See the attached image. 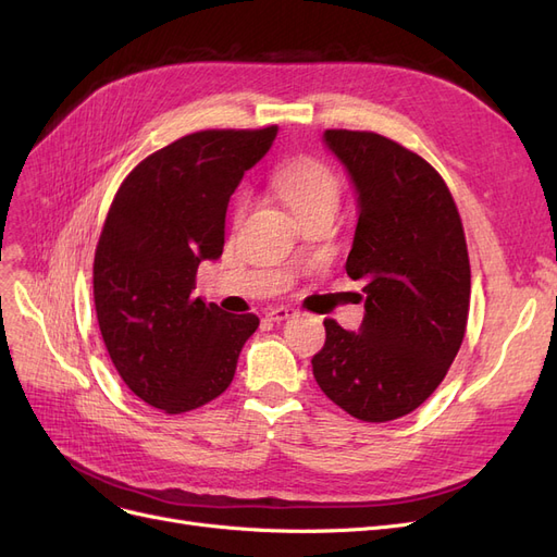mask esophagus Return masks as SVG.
I'll return each mask as SVG.
<instances>
[{"label":"esophagus","instance_id":"esophagus-1","mask_svg":"<svg viewBox=\"0 0 557 557\" xmlns=\"http://www.w3.org/2000/svg\"><path fill=\"white\" fill-rule=\"evenodd\" d=\"M297 311L295 309H290V307H276V309H272L267 313V320H272V323H283V320H288V318H293Z\"/></svg>","mask_w":557,"mask_h":557}]
</instances>
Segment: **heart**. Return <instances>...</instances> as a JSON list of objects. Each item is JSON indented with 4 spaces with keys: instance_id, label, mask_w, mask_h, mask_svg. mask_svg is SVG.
Returning a JSON list of instances; mask_svg holds the SVG:
<instances>
[{
    "instance_id": "b5f03b06",
    "label": "heart",
    "mask_w": 557,
    "mask_h": 557,
    "mask_svg": "<svg viewBox=\"0 0 557 557\" xmlns=\"http://www.w3.org/2000/svg\"><path fill=\"white\" fill-rule=\"evenodd\" d=\"M276 193L299 218L313 211H336L339 205V178L318 160H295L278 166L272 176ZM246 211V197L237 201V215Z\"/></svg>"
}]
</instances>
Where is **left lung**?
Listing matches in <instances>:
<instances>
[{
	"instance_id": "obj_1",
	"label": "left lung",
	"mask_w": 557,
	"mask_h": 557,
	"mask_svg": "<svg viewBox=\"0 0 557 557\" xmlns=\"http://www.w3.org/2000/svg\"><path fill=\"white\" fill-rule=\"evenodd\" d=\"M358 195L346 274L362 283L358 332L325 320L313 376L336 407L367 423L418 409L462 344L469 256L444 178L411 150L374 132L325 129Z\"/></svg>"
}]
</instances>
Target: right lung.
<instances>
[{"label": "right lung", "instance_id": "1", "mask_svg": "<svg viewBox=\"0 0 557 557\" xmlns=\"http://www.w3.org/2000/svg\"><path fill=\"white\" fill-rule=\"evenodd\" d=\"M276 132L188 134L134 166L113 197L92 269L99 330L125 385L164 413L225 393L260 325L193 290L199 262L223 256L232 193Z\"/></svg>", "mask_w": 557, "mask_h": 557}]
</instances>
